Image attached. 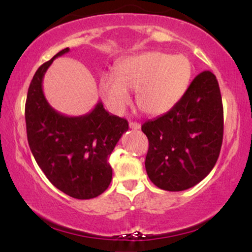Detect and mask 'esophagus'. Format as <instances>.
Wrapping results in <instances>:
<instances>
[{
	"mask_svg": "<svg viewBox=\"0 0 252 252\" xmlns=\"http://www.w3.org/2000/svg\"><path fill=\"white\" fill-rule=\"evenodd\" d=\"M129 126H130V129H132V130H139L140 129V124L137 123V122H130Z\"/></svg>",
	"mask_w": 252,
	"mask_h": 252,
	"instance_id": "obj_1",
	"label": "esophagus"
}]
</instances>
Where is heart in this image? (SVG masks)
I'll use <instances>...</instances> for the list:
<instances>
[{
  "instance_id": "obj_1",
  "label": "heart",
  "mask_w": 252,
  "mask_h": 252,
  "mask_svg": "<svg viewBox=\"0 0 252 252\" xmlns=\"http://www.w3.org/2000/svg\"><path fill=\"white\" fill-rule=\"evenodd\" d=\"M192 65L184 55L145 52L123 59L116 73L100 76L99 91L113 112L122 113L131 102L129 90L137 91L136 103L146 115L169 112L189 87Z\"/></svg>"
}]
</instances>
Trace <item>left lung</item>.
I'll list each match as a JSON object with an SVG mask.
<instances>
[{"mask_svg":"<svg viewBox=\"0 0 252 252\" xmlns=\"http://www.w3.org/2000/svg\"><path fill=\"white\" fill-rule=\"evenodd\" d=\"M149 138L146 173L158 188L183 191L196 186L216 165L223 137V108L212 72L196 76L169 112L142 126Z\"/></svg>","mask_w":252,"mask_h":252,"instance_id":"left-lung-1","label":"left lung"}]
</instances>
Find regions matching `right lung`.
<instances>
[{"instance_id": "1", "label": "right lung", "mask_w": 252, "mask_h": 252, "mask_svg": "<svg viewBox=\"0 0 252 252\" xmlns=\"http://www.w3.org/2000/svg\"><path fill=\"white\" fill-rule=\"evenodd\" d=\"M69 50L62 49L33 76L25 105L26 132L33 157L50 183L72 198L91 199L110 184L108 158L129 124L107 112L101 101L80 116L63 115L49 105L43 76L54 60Z\"/></svg>"}]
</instances>
